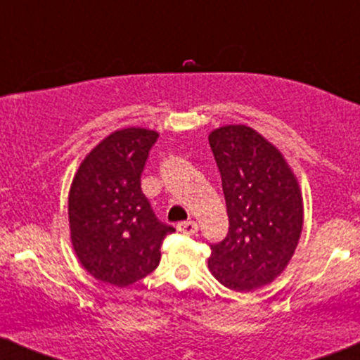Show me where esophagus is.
<instances>
[{"label": "esophagus", "instance_id": "obj_1", "mask_svg": "<svg viewBox=\"0 0 360 360\" xmlns=\"http://www.w3.org/2000/svg\"><path fill=\"white\" fill-rule=\"evenodd\" d=\"M177 229H179L181 232L186 233V235H194V233H198V223L193 221V220L181 221L179 225H177Z\"/></svg>", "mask_w": 360, "mask_h": 360}]
</instances>
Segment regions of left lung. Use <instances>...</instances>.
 <instances>
[{
  "label": "left lung",
  "mask_w": 360,
  "mask_h": 360,
  "mask_svg": "<svg viewBox=\"0 0 360 360\" xmlns=\"http://www.w3.org/2000/svg\"><path fill=\"white\" fill-rule=\"evenodd\" d=\"M208 140L229 214L226 237L210 243V271L235 291L266 286L298 245L303 229L298 181L278 148L250 127H221Z\"/></svg>",
  "instance_id": "8db88e82"
}]
</instances>
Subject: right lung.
Here are the masks:
<instances>
[{
    "label": "right lung",
    "instance_id": "obj_1",
    "mask_svg": "<svg viewBox=\"0 0 360 360\" xmlns=\"http://www.w3.org/2000/svg\"><path fill=\"white\" fill-rule=\"evenodd\" d=\"M159 134L118 130L82 160L69 191V225L77 259L91 276L125 288L159 266L174 226L159 221L140 176Z\"/></svg>",
    "mask_w": 360,
    "mask_h": 360
}]
</instances>
